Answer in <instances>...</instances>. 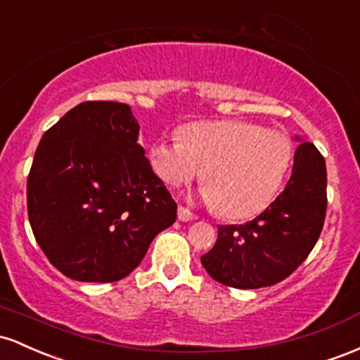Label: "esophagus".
Here are the masks:
<instances>
[{"label":"esophagus","instance_id":"34e87169","mask_svg":"<svg viewBox=\"0 0 360 360\" xmlns=\"http://www.w3.org/2000/svg\"><path fill=\"white\" fill-rule=\"evenodd\" d=\"M179 219L180 221H192V219H195V214H193L192 211H188L187 207H184V205H180L179 207Z\"/></svg>","mask_w":360,"mask_h":360}]
</instances>
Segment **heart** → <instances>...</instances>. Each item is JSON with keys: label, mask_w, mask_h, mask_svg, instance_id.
<instances>
[{"label": "heart", "mask_w": 360, "mask_h": 360, "mask_svg": "<svg viewBox=\"0 0 360 360\" xmlns=\"http://www.w3.org/2000/svg\"><path fill=\"white\" fill-rule=\"evenodd\" d=\"M290 160L292 143L284 132L246 120L188 124L180 139L160 141L149 149L153 169L173 187L202 173V199L228 219H246L264 211Z\"/></svg>", "instance_id": "heart-1"}]
</instances>
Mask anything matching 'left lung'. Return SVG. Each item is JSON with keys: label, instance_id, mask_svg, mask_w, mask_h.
<instances>
[{"label": "left lung", "instance_id": "obj_1", "mask_svg": "<svg viewBox=\"0 0 360 360\" xmlns=\"http://www.w3.org/2000/svg\"><path fill=\"white\" fill-rule=\"evenodd\" d=\"M325 214V158L313 143H301L281 195L253 221L217 226V241L200 257L202 265L214 281L234 289L277 284L308 258Z\"/></svg>", "mask_w": 360, "mask_h": 360}]
</instances>
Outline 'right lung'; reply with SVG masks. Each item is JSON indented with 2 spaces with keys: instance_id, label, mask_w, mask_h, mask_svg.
I'll list each match as a JSON object with an SVG mask.
<instances>
[{
  "instance_id": "right-lung-1",
  "label": "right lung",
  "mask_w": 360,
  "mask_h": 360,
  "mask_svg": "<svg viewBox=\"0 0 360 360\" xmlns=\"http://www.w3.org/2000/svg\"><path fill=\"white\" fill-rule=\"evenodd\" d=\"M137 136L129 105L83 102L40 139L27 180L28 221L66 277L120 281L175 223L176 202Z\"/></svg>"
}]
</instances>
